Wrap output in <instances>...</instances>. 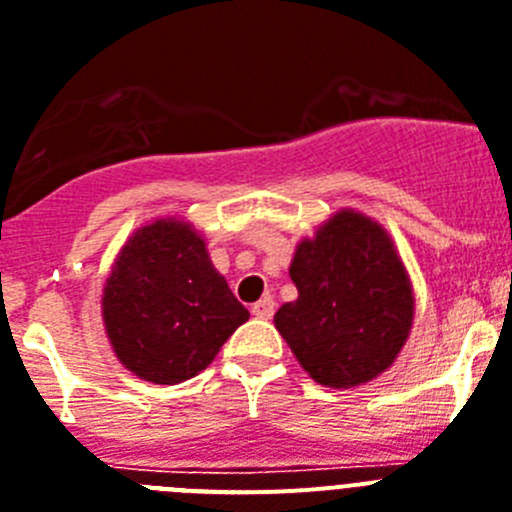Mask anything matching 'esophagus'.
Masks as SVG:
<instances>
[{
    "label": "esophagus",
    "mask_w": 512,
    "mask_h": 512,
    "mask_svg": "<svg viewBox=\"0 0 512 512\" xmlns=\"http://www.w3.org/2000/svg\"><path fill=\"white\" fill-rule=\"evenodd\" d=\"M252 314H255L257 319H270L275 314V301L270 299V296H265V299H260L252 306Z\"/></svg>",
    "instance_id": "obj_1"
}]
</instances>
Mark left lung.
<instances>
[{"instance_id":"left-lung-1","label":"left lung","mask_w":512,"mask_h":512,"mask_svg":"<svg viewBox=\"0 0 512 512\" xmlns=\"http://www.w3.org/2000/svg\"><path fill=\"white\" fill-rule=\"evenodd\" d=\"M296 301L275 311V330L311 379L350 389L397 361L415 322V291L389 231L340 208L296 244Z\"/></svg>"}]
</instances>
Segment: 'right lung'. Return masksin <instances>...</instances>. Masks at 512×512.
Instances as JSON below:
<instances>
[{
  "mask_svg": "<svg viewBox=\"0 0 512 512\" xmlns=\"http://www.w3.org/2000/svg\"><path fill=\"white\" fill-rule=\"evenodd\" d=\"M250 319L206 239L190 221L164 216L133 231L102 288V324L115 358L151 384H180L211 366Z\"/></svg>",
  "mask_w": 512,
  "mask_h": 512,
  "instance_id": "obj_1",
  "label": "right lung"
}]
</instances>
